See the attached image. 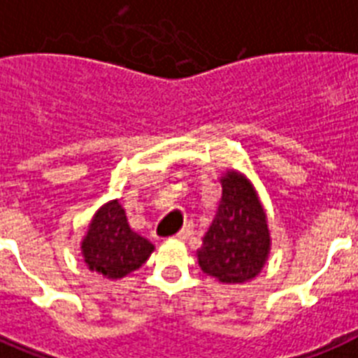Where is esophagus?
Listing matches in <instances>:
<instances>
[{"instance_id": "esophagus-1", "label": "esophagus", "mask_w": 358, "mask_h": 358, "mask_svg": "<svg viewBox=\"0 0 358 358\" xmlns=\"http://www.w3.org/2000/svg\"><path fill=\"white\" fill-rule=\"evenodd\" d=\"M190 236H192V229H190V227H185L181 232H177L176 239H179V241H186V239L190 238Z\"/></svg>"}]
</instances>
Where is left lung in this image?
Masks as SVG:
<instances>
[{"instance_id":"8db88e82","label":"left lung","mask_w":358,"mask_h":358,"mask_svg":"<svg viewBox=\"0 0 358 358\" xmlns=\"http://www.w3.org/2000/svg\"><path fill=\"white\" fill-rule=\"evenodd\" d=\"M221 197L214 221L203 236L197 264L223 285L254 280L271 254V230L264 203L249 177L227 168L217 177Z\"/></svg>"}]
</instances>
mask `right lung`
<instances>
[{"instance_id": "add662e5", "label": "right lung", "mask_w": 358, "mask_h": 358, "mask_svg": "<svg viewBox=\"0 0 358 358\" xmlns=\"http://www.w3.org/2000/svg\"><path fill=\"white\" fill-rule=\"evenodd\" d=\"M153 250V243L131 230L119 199L108 201L94 212L80 241L85 267L108 280H120L141 268Z\"/></svg>"}]
</instances>
